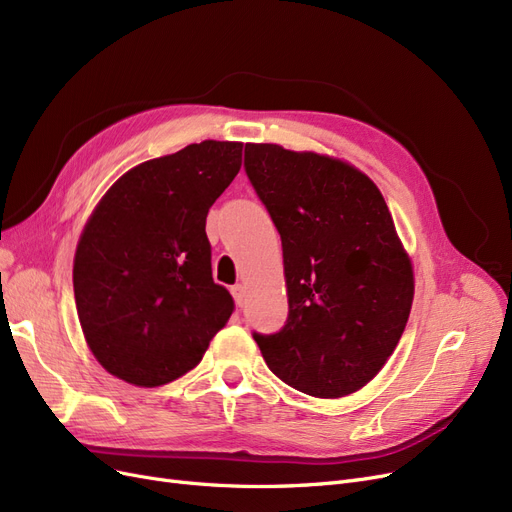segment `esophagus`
Returning a JSON list of instances; mask_svg holds the SVG:
<instances>
[{
	"label": "esophagus",
	"instance_id": "esophagus-1",
	"mask_svg": "<svg viewBox=\"0 0 512 512\" xmlns=\"http://www.w3.org/2000/svg\"><path fill=\"white\" fill-rule=\"evenodd\" d=\"M232 295H234L236 303L242 307V303H244V286L242 284H234L232 286Z\"/></svg>",
	"mask_w": 512,
	"mask_h": 512
}]
</instances>
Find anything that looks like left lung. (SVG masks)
I'll return each mask as SVG.
<instances>
[{
  "instance_id": "1",
  "label": "left lung",
  "mask_w": 512,
  "mask_h": 512,
  "mask_svg": "<svg viewBox=\"0 0 512 512\" xmlns=\"http://www.w3.org/2000/svg\"><path fill=\"white\" fill-rule=\"evenodd\" d=\"M244 171L282 240L286 324L253 332L265 364L314 397L374 379L406 328L412 263L368 175L316 152L244 146Z\"/></svg>"
}]
</instances>
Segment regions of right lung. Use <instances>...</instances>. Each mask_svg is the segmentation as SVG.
Wrapping results in <instances>:
<instances>
[{"mask_svg": "<svg viewBox=\"0 0 512 512\" xmlns=\"http://www.w3.org/2000/svg\"><path fill=\"white\" fill-rule=\"evenodd\" d=\"M242 144L205 140L129 169L79 238L73 286L96 360L159 387L203 360L234 299L211 274L207 213L240 171Z\"/></svg>", "mask_w": 512, "mask_h": 512, "instance_id": "add662e5", "label": "right lung"}]
</instances>
